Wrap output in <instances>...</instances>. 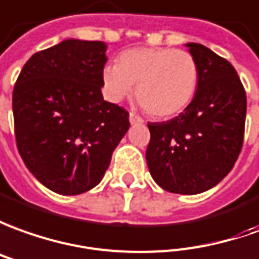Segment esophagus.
<instances>
[{"label": "esophagus", "instance_id": "esophagus-1", "mask_svg": "<svg viewBox=\"0 0 259 259\" xmlns=\"http://www.w3.org/2000/svg\"><path fill=\"white\" fill-rule=\"evenodd\" d=\"M130 122H131V125H142V124H144V119L141 118V117H138L137 114L131 112V114H130Z\"/></svg>", "mask_w": 259, "mask_h": 259}]
</instances>
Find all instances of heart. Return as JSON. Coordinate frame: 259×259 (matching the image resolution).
<instances>
[{
	"label": "heart",
	"instance_id": "b5f03b06",
	"mask_svg": "<svg viewBox=\"0 0 259 259\" xmlns=\"http://www.w3.org/2000/svg\"><path fill=\"white\" fill-rule=\"evenodd\" d=\"M107 96L119 101L137 87V99L151 115L170 118L193 101L199 67L185 51L172 48H137L118 58V65L103 70Z\"/></svg>",
	"mask_w": 259,
	"mask_h": 259
}]
</instances>
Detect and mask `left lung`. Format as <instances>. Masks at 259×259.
<instances>
[{
  "label": "left lung",
  "mask_w": 259,
  "mask_h": 259,
  "mask_svg": "<svg viewBox=\"0 0 259 259\" xmlns=\"http://www.w3.org/2000/svg\"><path fill=\"white\" fill-rule=\"evenodd\" d=\"M199 83L185 111L149 122L147 163L153 181L170 193L199 194L233 169L244 140L247 97L231 63L200 44H186Z\"/></svg>",
  "instance_id": "obj_1"
}]
</instances>
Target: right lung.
Returning a JSON list of instances; mask_svg holds the SVG:
<instances>
[{"label": "right lung", "mask_w": 259, "mask_h": 259, "mask_svg": "<svg viewBox=\"0 0 259 259\" xmlns=\"http://www.w3.org/2000/svg\"><path fill=\"white\" fill-rule=\"evenodd\" d=\"M106 52L104 42L65 39L35 53L14 87L18 151L55 193L97 186L130 128L128 112L103 99Z\"/></svg>", "instance_id": "1"}]
</instances>
